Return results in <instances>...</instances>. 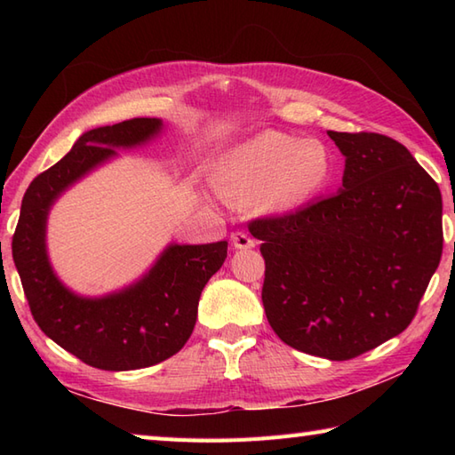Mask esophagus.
Returning a JSON list of instances; mask_svg holds the SVG:
<instances>
[{
  "label": "esophagus",
  "mask_w": 455,
  "mask_h": 455,
  "mask_svg": "<svg viewBox=\"0 0 455 455\" xmlns=\"http://www.w3.org/2000/svg\"><path fill=\"white\" fill-rule=\"evenodd\" d=\"M230 240H233V246L236 250H244V248H254L256 246V240L250 238L246 233H243V230H238V233H233Z\"/></svg>",
  "instance_id": "obj_1"
}]
</instances>
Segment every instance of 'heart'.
<instances>
[{"mask_svg": "<svg viewBox=\"0 0 455 455\" xmlns=\"http://www.w3.org/2000/svg\"><path fill=\"white\" fill-rule=\"evenodd\" d=\"M334 158L316 139L282 131H259L236 142L215 162V186L233 203H252L269 212H287L331 186Z\"/></svg>", "mask_w": 455, "mask_h": 455, "instance_id": "b5f03b06", "label": "heart"}]
</instances>
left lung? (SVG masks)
I'll list each match as a JSON object with an SVG mask.
<instances>
[{
	"label": "left lung",
	"instance_id": "8db88e82",
	"mask_svg": "<svg viewBox=\"0 0 455 455\" xmlns=\"http://www.w3.org/2000/svg\"><path fill=\"white\" fill-rule=\"evenodd\" d=\"M328 137L346 158L342 188L282 217L250 222L266 259L262 303L299 352L352 360L401 334L442 258V193L401 142Z\"/></svg>",
	"mask_w": 455,
	"mask_h": 455
}]
</instances>
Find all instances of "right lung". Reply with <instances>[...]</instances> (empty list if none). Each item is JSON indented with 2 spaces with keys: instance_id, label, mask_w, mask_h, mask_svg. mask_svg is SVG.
<instances>
[{
  "instance_id": "1",
  "label": "right lung",
  "mask_w": 455,
  "mask_h": 455,
  "mask_svg": "<svg viewBox=\"0 0 455 455\" xmlns=\"http://www.w3.org/2000/svg\"><path fill=\"white\" fill-rule=\"evenodd\" d=\"M160 119H129L84 132L52 168L25 191L13 235V262L35 323L66 352L108 371L140 370L168 360L189 340L203 287L227 258V240L212 244H170L137 283L105 297L70 291L48 262L46 219L62 193L117 148L148 142Z\"/></svg>"
}]
</instances>
